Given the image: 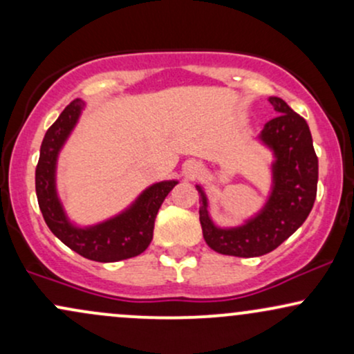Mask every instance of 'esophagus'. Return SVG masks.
<instances>
[{"mask_svg": "<svg viewBox=\"0 0 354 354\" xmlns=\"http://www.w3.org/2000/svg\"><path fill=\"white\" fill-rule=\"evenodd\" d=\"M183 173H185V176L189 178V180H194V178H198L203 173V168L200 163H196V161H188V163L185 165V168H183Z\"/></svg>", "mask_w": 354, "mask_h": 354, "instance_id": "obj_1", "label": "esophagus"}]
</instances>
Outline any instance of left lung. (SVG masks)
<instances>
[{"mask_svg": "<svg viewBox=\"0 0 354 354\" xmlns=\"http://www.w3.org/2000/svg\"><path fill=\"white\" fill-rule=\"evenodd\" d=\"M270 103L278 116L268 121L256 136L273 156L270 193L261 208L236 226H218L209 214L208 194L196 185L203 236L216 253L238 258L270 253L303 225L315 205L318 158L310 126L281 98L270 96Z\"/></svg>", "mask_w": 354, "mask_h": 354, "instance_id": "obj_1", "label": "left lung"}]
</instances>
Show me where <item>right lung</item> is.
<instances>
[{
    "label": "right lung",
    "instance_id": "obj_1",
    "mask_svg": "<svg viewBox=\"0 0 354 354\" xmlns=\"http://www.w3.org/2000/svg\"><path fill=\"white\" fill-rule=\"evenodd\" d=\"M83 100H75L50 126L36 166V196L48 228L68 248L100 263H115L141 254L153 239L154 219L178 180L158 181L145 188L120 213L95 225H78L68 216L58 193V160L83 113Z\"/></svg>",
    "mask_w": 354,
    "mask_h": 354
}]
</instances>
